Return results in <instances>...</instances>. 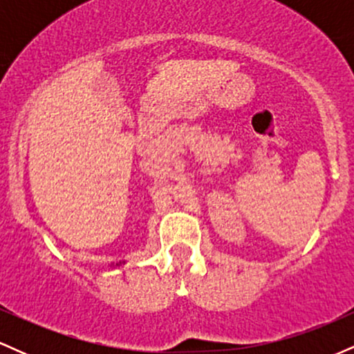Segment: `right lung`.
<instances>
[{"mask_svg":"<svg viewBox=\"0 0 354 354\" xmlns=\"http://www.w3.org/2000/svg\"><path fill=\"white\" fill-rule=\"evenodd\" d=\"M120 265H123V263H121V261H120V263H116V265H111V268H115V266H120Z\"/></svg>","mask_w":354,"mask_h":354,"instance_id":"add662e5","label":"right lung"}]
</instances>
